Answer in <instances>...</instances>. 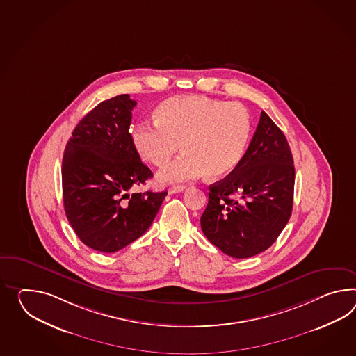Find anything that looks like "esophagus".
Masks as SVG:
<instances>
[{
	"label": "esophagus",
	"instance_id": "1",
	"mask_svg": "<svg viewBox=\"0 0 356 356\" xmlns=\"http://www.w3.org/2000/svg\"><path fill=\"white\" fill-rule=\"evenodd\" d=\"M185 189H186L185 185H175V186H171L168 189V193L170 194H175V193H180V191H185Z\"/></svg>",
	"mask_w": 356,
	"mask_h": 356
}]
</instances>
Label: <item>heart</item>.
Returning <instances> with one entry per match:
<instances>
[{"mask_svg": "<svg viewBox=\"0 0 356 356\" xmlns=\"http://www.w3.org/2000/svg\"><path fill=\"white\" fill-rule=\"evenodd\" d=\"M156 122L136 126L132 141L139 156L156 167L168 165L181 145L184 154L158 176L162 182L232 174L251 139V115L242 104L206 96L165 100L156 108Z\"/></svg>", "mask_w": 356, "mask_h": 356, "instance_id": "obj_1", "label": "heart"}]
</instances>
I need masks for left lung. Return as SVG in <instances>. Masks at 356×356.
I'll list each match as a JSON object with an SVG mask.
<instances>
[{
  "instance_id": "1",
  "label": "left lung",
  "mask_w": 356,
  "mask_h": 356,
  "mask_svg": "<svg viewBox=\"0 0 356 356\" xmlns=\"http://www.w3.org/2000/svg\"><path fill=\"white\" fill-rule=\"evenodd\" d=\"M295 165L284 134L268 114L241 165L209 186L200 217L203 234L235 259L266 251L286 225L293 207Z\"/></svg>"
}]
</instances>
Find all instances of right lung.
Here are the masks:
<instances>
[{
    "label": "right lung",
    "instance_id": "1",
    "mask_svg": "<svg viewBox=\"0 0 356 356\" xmlns=\"http://www.w3.org/2000/svg\"><path fill=\"white\" fill-rule=\"evenodd\" d=\"M130 95L104 100L79 122L67 143L63 167L65 215L87 247L112 253L152 225L167 191L132 193L153 177L130 134Z\"/></svg>",
    "mask_w": 356,
    "mask_h": 356
}]
</instances>
